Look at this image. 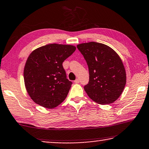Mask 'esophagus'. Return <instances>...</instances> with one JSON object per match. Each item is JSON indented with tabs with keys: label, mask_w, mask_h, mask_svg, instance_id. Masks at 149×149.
<instances>
[{
	"label": "esophagus",
	"mask_w": 149,
	"mask_h": 149,
	"mask_svg": "<svg viewBox=\"0 0 149 149\" xmlns=\"http://www.w3.org/2000/svg\"><path fill=\"white\" fill-rule=\"evenodd\" d=\"M74 83H76V84L79 83V79H76L74 81Z\"/></svg>",
	"instance_id": "34e87169"
}]
</instances>
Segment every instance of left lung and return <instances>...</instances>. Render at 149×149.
Returning <instances> with one entry per match:
<instances>
[{
  "instance_id": "1",
  "label": "left lung",
  "mask_w": 149,
  "mask_h": 149,
  "mask_svg": "<svg viewBox=\"0 0 149 149\" xmlns=\"http://www.w3.org/2000/svg\"><path fill=\"white\" fill-rule=\"evenodd\" d=\"M89 69L90 80L84 89L88 97L100 104L112 103L126 84V72L119 55L110 46L89 42L77 45Z\"/></svg>"
}]
</instances>
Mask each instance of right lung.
Listing matches in <instances>:
<instances>
[{"mask_svg":"<svg viewBox=\"0 0 149 149\" xmlns=\"http://www.w3.org/2000/svg\"><path fill=\"white\" fill-rule=\"evenodd\" d=\"M74 45L49 44L29 55L24 68L26 91L35 103L54 109L65 100L72 83L66 79L63 63L74 53Z\"/></svg>","mask_w":149,"mask_h":149,"instance_id":"1","label":"right lung"}]
</instances>
